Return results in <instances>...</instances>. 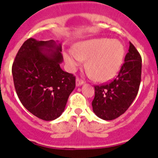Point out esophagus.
<instances>
[{"instance_id":"obj_1","label":"esophagus","mask_w":158,"mask_h":158,"mask_svg":"<svg viewBox=\"0 0 158 158\" xmlns=\"http://www.w3.org/2000/svg\"><path fill=\"white\" fill-rule=\"evenodd\" d=\"M84 83V82H83V80H82V79H76V86H81V85H82Z\"/></svg>"}]
</instances>
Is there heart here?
Masks as SVG:
<instances>
[{
  "label": "heart",
  "instance_id": "heart-1",
  "mask_svg": "<svg viewBox=\"0 0 158 158\" xmlns=\"http://www.w3.org/2000/svg\"><path fill=\"white\" fill-rule=\"evenodd\" d=\"M64 60L71 71L76 70L83 60L95 79L106 81L112 79L120 70L124 59V47L118 40L108 38L83 41L64 53Z\"/></svg>",
  "mask_w": 158,
  "mask_h": 158
}]
</instances>
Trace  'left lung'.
<instances>
[{
	"label": "left lung",
	"mask_w": 158,
	"mask_h": 158,
	"mask_svg": "<svg viewBox=\"0 0 158 158\" xmlns=\"http://www.w3.org/2000/svg\"><path fill=\"white\" fill-rule=\"evenodd\" d=\"M142 74V57L130 42L128 52L118 76L110 82L94 86L92 102L94 113L105 120H112L127 111L139 92Z\"/></svg>",
	"instance_id": "1"
}]
</instances>
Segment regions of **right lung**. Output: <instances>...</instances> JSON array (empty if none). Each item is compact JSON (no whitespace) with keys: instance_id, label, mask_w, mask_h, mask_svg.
<instances>
[{"instance_id":"obj_1","label":"right lung","mask_w":158,"mask_h":158,"mask_svg":"<svg viewBox=\"0 0 158 158\" xmlns=\"http://www.w3.org/2000/svg\"><path fill=\"white\" fill-rule=\"evenodd\" d=\"M61 45L53 40L24 42L15 56L12 72L23 106L43 120L59 117L76 87V77L64 72Z\"/></svg>"}]
</instances>
